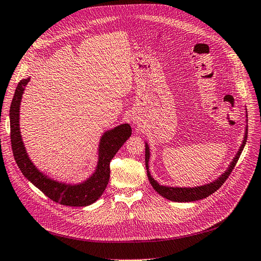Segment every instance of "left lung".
<instances>
[{
  "label": "left lung",
  "mask_w": 261,
  "mask_h": 261,
  "mask_svg": "<svg viewBox=\"0 0 261 261\" xmlns=\"http://www.w3.org/2000/svg\"><path fill=\"white\" fill-rule=\"evenodd\" d=\"M247 141V129H246V133H245V138H244L243 144L240 148V150L238 152L237 156L233 159L232 164L230 165L229 169L226 170L219 179L216 180L215 182L207 184V186H203V187H198V188H168V187H163L159 186V184L150 176L149 172H148V159H149V149L148 146L145 145V164H146V169H147V176L148 180L152 184L153 188L157 191V193H159L162 196L166 197L167 199L172 200V201H180V203H184V201H194V200H198L201 198H206L209 195H212L213 193H215L218 189H220V187L222 184L226 181V179L229 178V175L231 174L232 170L234 169L235 165H237L239 158L241 156L242 150L246 144Z\"/></svg>",
  "instance_id": "8db88e82"
}]
</instances>
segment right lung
<instances>
[{
    "label": "right lung",
    "mask_w": 261,
    "mask_h": 261,
    "mask_svg": "<svg viewBox=\"0 0 261 261\" xmlns=\"http://www.w3.org/2000/svg\"><path fill=\"white\" fill-rule=\"evenodd\" d=\"M29 78L19 81L10 109L11 120V143L15 162L22 174L36 186L41 192L56 203L65 206L81 207L93 204L106 189L111 176V161L131 136L129 124H120L115 129L107 131L99 143V159L95 173L85 183L79 186H67L49 180L32 165L24 150L19 131V106L24 87Z\"/></svg>",
    "instance_id": "1"
}]
</instances>
